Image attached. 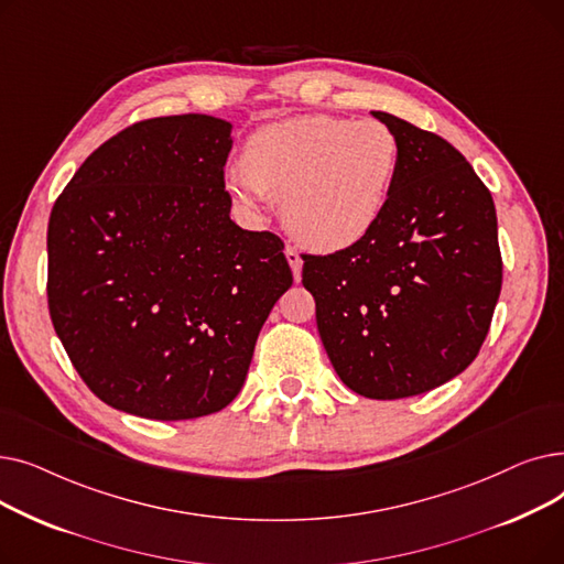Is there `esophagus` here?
Instances as JSON below:
<instances>
[{
  "label": "esophagus",
  "mask_w": 564,
  "mask_h": 564,
  "mask_svg": "<svg viewBox=\"0 0 564 564\" xmlns=\"http://www.w3.org/2000/svg\"><path fill=\"white\" fill-rule=\"evenodd\" d=\"M285 258H288V262H290V267H292V274H294V281H300L302 279V256H300V251L297 249H292V247H288L285 249Z\"/></svg>",
  "instance_id": "obj_1"
}]
</instances>
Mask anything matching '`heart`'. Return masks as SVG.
<instances>
[{
  "label": "heart",
  "instance_id": "1",
  "mask_svg": "<svg viewBox=\"0 0 564 564\" xmlns=\"http://www.w3.org/2000/svg\"><path fill=\"white\" fill-rule=\"evenodd\" d=\"M400 139L377 118L297 116L253 132L245 169L226 173V192L245 213L283 198V224L300 245L334 253L379 224L400 173Z\"/></svg>",
  "mask_w": 564,
  "mask_h": 564
}]
</instances>
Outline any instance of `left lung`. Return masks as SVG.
<instances>
[{
    "mask_svg": "<svg viewBox=\"0 0 564 564\" xmlns=\"http://www.w3.org/2000/svg\"><path fill=\"white\" fill-rule=\"evenodd\" d=\"M400 139V173L379 224L349 249L304 256L302 283L329 361L372 400L427 393L464 372L487 338L502 262L496 207L438 134L372 111Z\"/></svg>",
    "mask_w": 564,
    "mask_h": 564,
    "instance_id": "8db88e82",
    "label": "left lung"
}]
</instances>
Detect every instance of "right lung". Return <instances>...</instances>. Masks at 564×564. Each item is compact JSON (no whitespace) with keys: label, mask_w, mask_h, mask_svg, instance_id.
Returning <instances> with one entry per match:
<instances>
[{"label":"right lung","mask_w":564,"mask_h":564,"mask_svg":"<svg viewBox=\"0 0 564 564\" xmlns=\"http://www.w3.org/2000/svg\"><path fill=\"white\" fill-rule=\"evenodd\" d=\"M232 123H134L84 160L47 226L56 336L105 404L151 421L221 411L292 285L283 242L230 219Z\"/></svg>","instance_id":"add662e5"}]
</instances>
